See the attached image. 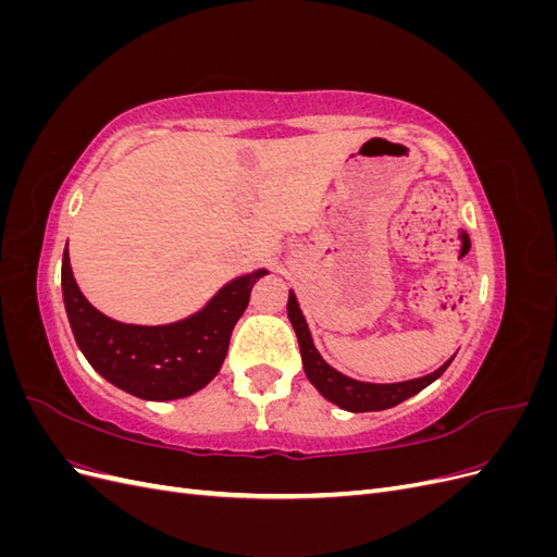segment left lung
<instances>
[{"label": "left lung", "mask_w": 557, "mask_h": 557, "mask_svg": "<svg viewBox=\"0 0 557 557\" xmlns=\"http://www.w3.org/2000/svg\"><path fill=\"white\" fill-rule=\"evenodd\" d=\"M288 318H290V323H293L295 334H297L301 364H305L307 379L313 383V387L320 395L330 399L332 404H336L339 409L350 411V413L383 411V409L397 407V404L418 395L420 391H423V387H428L430 383L440 379L455 358L453 356L440 369H434L432 374L420 376V379L401 381V383H364V381H356L350 376H344L342 372H336V369L330 367L323 360V356H320V352L315 350L309 325L305 320V313H301L293 290L288 295Z\"/></svg>", "instance_id": "1"}]
</instances>
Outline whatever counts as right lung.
<instances>
[{
  "label": "right lung",
  "instance_id": "add662e5",
  "mask_svg": "<svg viewBox=\"0 0 557 557\" xmlns=\"http://www.w3.org/2000/svg\"><path fill=\"white\" fill-rule=\"evenodd\" d=\"M267 269L223 285L205 309L170 325H127L97 311L76 285L70 250L62 256V297L74 339L97 374L121 391L170 401L201 391L225 362L230 336Z\"/></svg>",
  "mask_w": 557,
  "mask_h": 557
}]
</instances>
